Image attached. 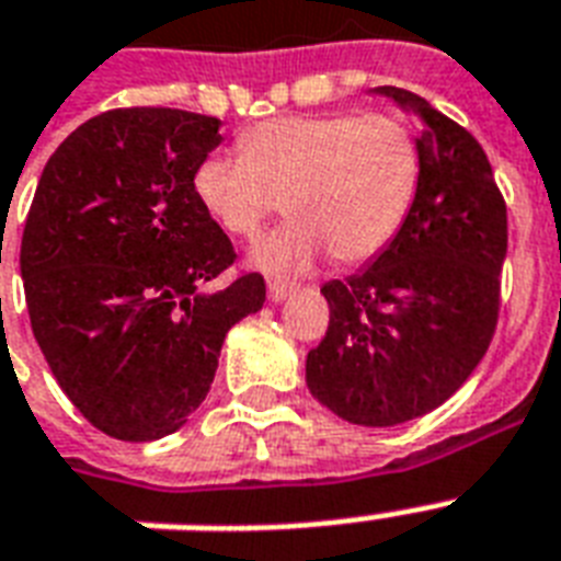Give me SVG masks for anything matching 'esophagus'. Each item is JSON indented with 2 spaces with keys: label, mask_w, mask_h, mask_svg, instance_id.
<instances>
[{
  "label": "esophagus",
  "mask_w": 561,
  "mask_h": 561,
  "mask_svg": "<svg viewBox=\"0 0 561 561\" xmlns=\"http://www.w3.org/2000/svg\"><path fill=\"white\" fill-rule=\"evenodd\" d=\"M294 294V288H290L288 282H279V279H273L271 285H267V299L271 302H285V299Z\"/></svg>",
  "instance_id": "obj_1"
}]
</instances>
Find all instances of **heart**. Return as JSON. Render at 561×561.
I'll return each mask as SVG.
<instances>
[{"instance_id":"b5f03b06","label":"heart","mask_w":561,"mask_h":561,"mask_svg":"<svg viewBox=\"0 0 561 561\" xmlns=\"http://www.w3.org/2000/svg\"><path fill=\"white\" fill-rule=\"evenodd\" d=\"M422 183L413 130L390 116L271 118L241 136V157L211 153L194 169L201 209L224 232L255 238L282 209L288 227L262 238L250 264L299 273L334 255L364 264L408 224Z\"/></svg>"}]
</instances>
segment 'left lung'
Segmentation results:
<instances>
[{
    "mask_svg": "<svg viewBox=\"0 0 561 561\" xmlns=\"http://www.w3.org/2000/svg\"><path fill=\"white\" fill-rule=\"evenodd\" d=\"M422 125V183L381 255L323 285L329 329L306 383L352 425L392 427L436 410L486 355L506 259V206L478 139L416 92L378 87Z\"/></svg>",
    "mask_w": 561,
    "mask_h": 561,
    "instance_id": "left-lung-1",
    "label": "left lung"
}]
</instances>
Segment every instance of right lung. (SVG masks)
<instances>
[{
	"instance_id": "1",
	"label": "right lung",
	"mask_w": 561,
	"mask_h": 561,
	"mask_svg": "<svg viewBox=\"0 0 561 561\" xmlns=\"http://www.w3.org/2000/svg\"><path fill=\"white\" fill-rule=\"evenodd\" d=\"M220 118L110 110L66 136L39 174L20 247L31 332L83 419L125 443L174 434L201 408L224 337L264 306L194 197Z\"/></svg>"
}]
</instances>
